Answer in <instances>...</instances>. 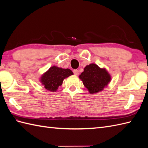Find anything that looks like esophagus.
I'll list each match as a JSON object with an SVG mask.
<instances>
[{"label":"esophagus","instance_id":"esophagus-1","mask_svg":"<svg viewBox=\"0 0 148 148\" xmlns=\"http://www.w3.org/2000/svg\"><path fill=\"white\" fill-rule=\"evenodd\" d=\"M73 73H74V74L75 75H77L79 74V71H78L77 69H74V70L73 71Z\"/></svg>","mask_w":148,"mask_h":148}]
</instances>
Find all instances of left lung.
I'll return each mask as SVG.
<instances>
[{
	"label": "left lung",
	"mask_w": 148,
	"mask_h": 148,
	"mask_svg": "<svg viewBox=\"0 0 148 148\" xmlns=\"http://www.w3.org/2000/svg\"><path fill=\"white\" fill-rule=\"evenodd\" d=\"M79 78L91 94L102 91L111 80L108 72L95 64L86 66Z\"/></svg>",
	"instance_id": "left-lung-1"
}]
</instances>
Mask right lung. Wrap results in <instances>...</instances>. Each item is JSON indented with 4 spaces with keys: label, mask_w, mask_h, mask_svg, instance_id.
I'll use <instances>...</instances> for the list:
<instances>
[{
    "label": "right lung",
    "mask_w": 148,
    "mask_h": 148,
    "mask_svg": "<svg viewBox=\"0 0 148 148\" xmlns=\"http://www.w3.org/2000/svg\"><path fill=\"white\" fill-rule=\"evenodd\" d=\"M73 74V72L69 69H66L53 66L42 75L40 81L47 90L54 92L62 85L65 78Z\"/></svg>",
    "instance_id": "1"
}]
</instances>
